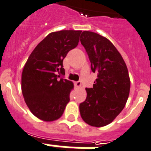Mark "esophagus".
<instances>
[{
    "instance_id": "34e87169",
    "label": "esophagus",
    "mask_w": 151,
    "mask_h": 151,
    "mask_svg": "<svg viewBox=\"0 0 151 151\" xmlns=\"http://www.w3.org/2000/svg\"><path fill=\"white\" fill-rule=\"evenodd\" d=\"M74 86H75L76 88H81V81H75Z\"/></svg>"
}]
</instances>
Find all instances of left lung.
<instances>
[{
  "label": "left lung",
  "mask_w": 151,
  "mask_h": 151,
  "mask_svg": "<svg viewBox=\"0 0 151 151\" xmlns=\"http://www.w3.org/2000/svg\"><path fill=\"white\" fill-rule=\"evenodd\" d=\"M80 41L88 54L92 70L97 74L93 87L86 88V100L79 106L81 116L92 127L106 126L121 112L128 99V70L121 55L107 38L85 31Z\"/></svg>",
  "instance_id": "8db88e82"
}]
</instances>
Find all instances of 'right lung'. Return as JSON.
I'll list each match as a JSON object with an SVG mask.
<instances>
[{
    "label": "right lung",
    "mask_w": 151,
    "mask_h": 151,
    "mask_svg": "<svg viewBox=\"0 0 151 151\" xmlns=\"http://www.w3.org/2000/svg\"><path fill=\"white\" fill-rule=\"evenodd\" d=\"M81 31L51 32L35 48L25 63L21 76L22 93L35 116L42 121L57 120L63 116L73 89L65 74L63 59L75 48Z\"/></svg>",
    "instance_id": "right-lung-1"
}]
</instances>
